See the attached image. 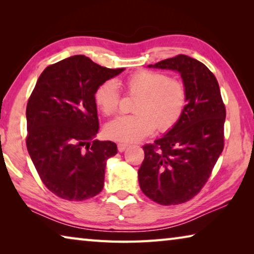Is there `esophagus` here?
Masks as SVG:
<instances>
[{
    "label": "esophagus",
    "instance_id": "34e87169",
    "mask_svg": "<svg viewBox=\"0 0 254 254\" xmlns=\"http://www.w3.org/2000/svg\"><path fill=\"white\" fill-rule=\"evenodd\" d=\"M127 147H128V145L126 144V143H119L118 144V150H119L120 152H123V151H126V150L127 149Z\"/></svg>",
    "mask_w": 254,
    "mask_h": 254
}]
</instances>
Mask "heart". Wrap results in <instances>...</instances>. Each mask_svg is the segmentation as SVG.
I'll return each mask as SVG.
<instances>
[{"mask_svg":"<svg viewBox=\"0 0 254 254\" xmlns=\"http://www.w3.org/2000/svg\"><path fill=\"white\" fill-rule=\"evenodd\" d=\"M127 95L136 97L135 114L122 115L106 124L105 134L119 142H135L154 131L167 132L182 118L187 103V92L180 80L163 72L139 70L124 81ZM95 102L105 115L118 113L121 94L117 81L105 80L95 92Z\"/></svg>","mask_w":254,"mask_h":254,"instance_id":"heart-1","label":"heart"}]
</instances>
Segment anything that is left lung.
<instances>
[{
  "label": "left lung",
  "instance_id": "8db88e82",
  "mask_svg": "<svg viewBox=\"0 0 254 254\" xmlns=\"http://www.w3.org/2000/svg\"><path fill=\"white\" fill-rule=\"evenodd\" d=\"M149 67L178 71L187 104L176 126L153 143L144 144L137 177L145 196L160 205H178L196 196L207 183L224 148L226 117L216 77L186 55Z\"/></svg>",
  "mask_w": 254,
  "mask_h": 254
}]
</instances>
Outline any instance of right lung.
I'll list each match as a JSON object with an SVG mask.
<instances>
[{"label": "right lung", "instance_id": "obj_1", "mask_svg": "<svg viewBox=\"0 0 254 254\" xmlns=\"http://www.w3.org/2000/svg\"><path fill=\"white\" fill-rule=\"evenodd\" d=\"M124 68L110 69L83 55L42 71L27 105V148L42 183L56 196L85 200L104 186L106 160L118 153L112 141L94 140L95 92Z\"/></svg>", "mask_w": 254, "mask_h": 254}]
</instances>
